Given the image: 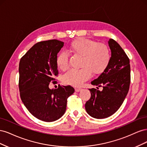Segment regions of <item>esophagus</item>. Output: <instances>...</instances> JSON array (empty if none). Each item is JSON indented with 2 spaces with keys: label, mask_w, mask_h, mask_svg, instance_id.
<instances>
[{
  "label": "esophagus",
  "mask_w": 147,
  "mask_h": 147,
  "mask_svg": "<svg viewBox=\"0 0 147 147\" xmlns=\"http://www.w3.org/2000/svg\"><path fill=\"white\" fill-rule=\"evenodd\" d=\"M81 90H82L81 88H77L75 89V91H76V92H80Z\"/></svg>",
  "instance_id": "1"
}]
</instances>
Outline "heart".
I'll list each match as a JSON object with an SVG mask.
<instances>
[{
    "instance_id": "heart-1",
    "label": "heart",
    "mask_w": 147,
    "mask_h": 147,
    "mask_svg": "<svg viewBox=\"0 0 147 147\" xmlns=\"http://www.w3.org/2000/svg\"><path fill=\"white\" fill-rule=\"evenodd\" d=\"M69 50L75 56L82 57L80 62V69L68 71L63 77V82L69 85L79 86L90 79L91 73L100 74L107 67L110 54L108 47L104 43L85 38L75 40L70 43ZM56 65L60 70L65 71L69 68V56L62 52L57 55Z\"/></svg>"
}]
</instances>
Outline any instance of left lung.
Instances as JSON below:
<instances>
[{
	"mask_svg": "<svg viewBox=\"0 0 147 147\" xmlns=\"http://www.w3.org/2000/svg\"><path fill=\"white\" fill-rule=\"evenodd\" d=\"M108 43L111 50L109 63L99 77L91 83L92 85L102 86L103 90L89 89L91 98L85 104L88 115L97 119L107 118L117 112L126 98L131 81L127 56L113 39H109Z\"/></svg>",
	"mask_w": 147,
	"mask_h": 147,
	"instance_id": "obj_1",
	"label": "left lung"
}]
</instances>
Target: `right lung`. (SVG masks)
Returning <instances> with one entry per match:
<instances>
[{
    "instance_id": "obj_1",
    "label": "right lung",
    "mask_w": 147,
    "mask_h": 147,
    "mask_svg": "<svg viewBox=\"0 0 147 147\" xmlns=\"http://www.w3.org/2000/svg\"><path fill=\"white\" fill-rule=\"evenodd\" d=\"M64 42L50 40L38 42L21 57L19 88L24 105L34 117L52 122L63 116L67 98L75 91L70 86L50 89L49 84L58 74L56 59Z\"/></svg>"
}]
</instances>
